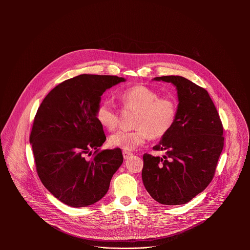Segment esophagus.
Here are the masks:
<instances>
[{
    "label": "esophagus",
    "instance_id": "esophagus-1",
    "mask_svg": "<svg viewBox=\"0 0 250 250\" xmlns=\"http://www.w3.org/2000/svg\"><path fill=\"white\" fill-rule=\"evenodd\" d=\"M131 156H133V153H131L129 151H123V157H124L125 160L129 159Z\"/></svg>",
    "mask_w": 250,
    "mask_h": 250
}]
</instances>
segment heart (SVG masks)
Listing matches in <instances>:
<instances>
[{
	"label": "heart",
	"instance_id": "heart-1",
	"mask_svg": "<svg viewBox=\"0 0 250 250\" xmlns=\"http://www.w3.org/2000/svg\"><path fill=\"white\" fill-rule=\"evenodd\" d=\"M123 107L136 111L133 131H118L108 139V144L123 150H134L153 139L165 137L173 127L177 116V102L171 96L160 94L144 85H135L119 96ZM96 118L108 131L117 127V111L109 102H102L96 109Z\"/></svg>",
	"mask_w": 250,
	"mask_h": 250
}]
</instances>
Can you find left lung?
Listing matches in <instances>:
<instances>
[{"label":"left lung","mask_w":250,"mask_h":250,"mask_svg":"<svg viewBox=\"0 0 250 250\" xmlns=\"http://www.w3.org/2000/svg\"><path fill=\"white\" fill-rule=\"evenodd\" d=\"M154 80L173 83L179 104L173 127L153 147L166 155H143V185L161 204H186L213 180L224 144L222 123L203 87L181 76Z\"/></svg>","instance_id":"1"}]
</instances>
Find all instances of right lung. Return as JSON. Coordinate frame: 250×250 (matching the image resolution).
I'll use <instances>...</instances> for the list:
<instances>
[{
	"instance_id": "1",
	"label": "right lung",
	"mask_w": 250,
	"mask_h": 250,
	"mask_svg": "<svg viewBox=\"0 0 250 250\" xmlns=\"http://www.w3.org/2000/svg\"><path fill=\"white\" fill-rule=\"evenodd\" d=\"M125 81L82 74L54 87L37 109L30 136L36 171L44 187L68 206L99 201L123 163L120 148L99 151L106 136L96 109L102 94Z\"/></svg>"
}]
</instances>
